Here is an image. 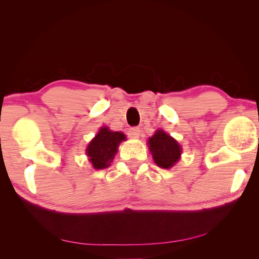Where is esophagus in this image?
Returning <instances> with one entry per match:
<instances>
[{
  "label": "esophagus",
  "instance_id": "1",
  "mask_svg": "<svg viewBox=\"0 0 259 259\" xmlns=\"http://www.w3.org/2000/svg\"><path fill=\"white\" fill-rule=\"evenodd\" d=\"M140 129L137 128V126H134V128H130L129 131H128V135L129 137H131V138H139L140 136Z\"/></svg>",
  "mask_w": 259,
  "mask_h": 259
}]
</instances>
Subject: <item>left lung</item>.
Masks as SVG:
<instances>
[{"label":"left lung","mask_w":259,"mask_h":259,"mask_svg":"<svg viewBox=\"0 0 259 259\" xmlns=\"http://www.w3.org/2000/svg\"><path fill=\"white\" fill-rule=\"evenodd\" d=\"M148 147L157 166L169 169L180 159L181 147L171 136L163 130H157L148 140Z\"/></svg>","instance_id":"1"}]
</instances>
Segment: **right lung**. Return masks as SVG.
<instances>
[{
    "label": "right lung",
    "mask_w": 259,
    "mask_h": 259,
    "mask_svg": "<svg viewBox=\"0 0 259 259\" xmlns=\"http://www.w3.org/2000/svg\"><path fill=\"white\" fill-rule=\"evenodd\" d=\"M123 140H125L124 134L102 126L87 147V156L89 157L92 167L95 169L109 167L118 151V146Z\"/></svg>",
    "instance_id": "add662e5"
}]
</instances>
